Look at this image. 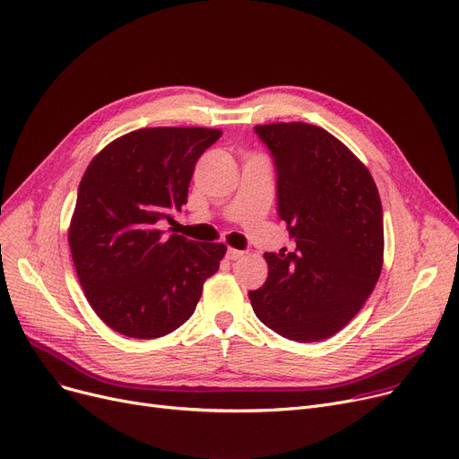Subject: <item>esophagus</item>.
Masks as SVG:
<instances>
[{"label":"esophagus","mask_w":459,"mask_h":459,"mask_svg":"<svg viewBox=\"0 0 459 459\" xmlns=\"http://www.w3.org/2000/svg\"><path fill=\"white\" fill-rule=\"evenodd\" d=\"M246 253L244 251H238V249H227V258L229 260H238V258H242Z\"/></svg>","instance_id":"34e87169"}]
</instances>
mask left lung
Returning <instances> with one entry per match:
<instances>
[{
	"instance_id": "left-lung-1",
	"label": "left lung",
	"mask_w": 459,
	"mask_h": 459,
	"mask_svg": "<svg viewBox=\"0 0 459 459\" xmlns=\"http://www.w3.org/2000/svg\"><path fill=\"white\" fill-rule=\"evenodd\" d=\"M277 175V215L292 251L266 253L268 279L249 292L256 318L296 342L339 333L383 266V210L368 169L307 123L255 126Z\"/></svg>"
}]
</instances>
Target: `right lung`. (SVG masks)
<instances>
[{
  "mask_svg": "<svg viewBox=\"0 0 459 459\" xmlns=\"http://www.w3.org/2000/svg\"><path fill=\"white\" fill-rule=\"evenodd\" d=\"M210 128H143L115 139L80 182L68 244L92 310L130 339H158L191 318L223 244L161 230L187 201Z\"/></svg>",
  "mask_w": 459,
  "mask_h": 459,
  "instance_id": "obj_1",
  "label": "right lung"
}]
</instances>
